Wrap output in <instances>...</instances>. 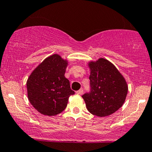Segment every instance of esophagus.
I'll return each instance as SVG.
<instances>
[{
  "label": "esophagus",
  "instance_id": "esophagus-1",
  "mask_svg": "<svg viewBox=\"0 0 152 152\" xmlns=\"http://www.w3.org/2000/svg\"><path fill=\"white\" fill-rule=\"evenodd\" d=\"M83 89H80L79 91H76V94H77L78 95H82V94H83Z\"/></svg>",
  "mask_w": 152,
  "mask_h": 152
}]
</instances>
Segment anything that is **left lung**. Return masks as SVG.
I'll list each match as a JSON object with an SVG mask.
<instances>
[{"mask_svg":"<svg viewBox=\"0 0 152 152\" xmlns=\"http://www.w3.org/2000/svg\"><path fill=\"white\" fill-rule=\"evenodd\" d=\"M91 71V92L82 96L91 114L105 117L118 110L125 103L128 86L113 64L104 58L88 64Z\"/></svg>","mask_w":152,"mask_h":152,"instance_id":"8db88e82","label":"left lung"}]
</instances>
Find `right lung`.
Returning <instances> with one entry per match:
<instances>
[{
    "mask_svg": "<svg viewBox=\"0 0 152 152\" xmlns=\"http://www.w3.org/2000/svg\"><path fill=\"white\" fill-rule=\"evenodd\" d=\"M68 61L57 54L39 64L27 78V97L38 112L54 116L64 110L69 98L75 93L64 74Z\"/></svg>",
    "mask_w": 152,
    "mask_h": 152,
    "instance_id": "obj_1",
    "label": "right lung"
}]
</instances>
